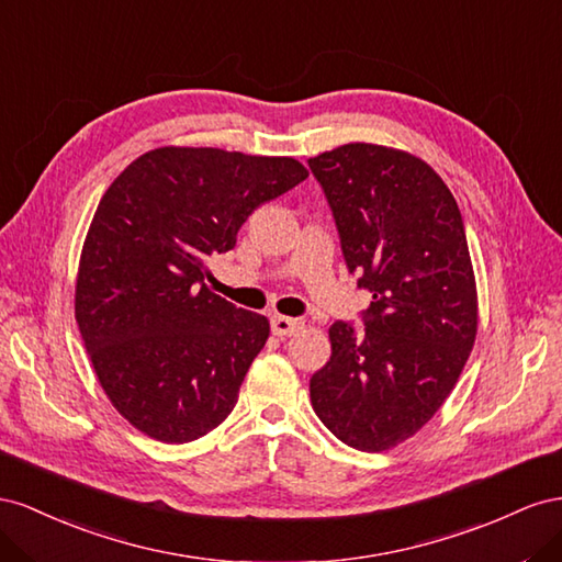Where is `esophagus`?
I'll list each match as a JSON object with an SVG mask.
<instances>
[{"mask_svg": "<svg viewBox=\"0 0 562 562\" xmlns=\"http://www.w3.org/2000/svg\"><path fill=\"white\" fill-rule=\"evenodd\" d=\"M270 329L276 336H280V339H284V336H294L299 329H301V323L294 317H284V315H276L270 319Z\"/></svg>", "mask_w": 562, "mask_h": 562, "instance_id": "34e87169", "label": "esophagus"}]
</instances>
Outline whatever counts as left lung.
<instances>
[{"label": "left lung", "mask_w": 562, "mask_h": 562, "mask_svg": "<svg viewBox=\"0 0 562 562\" xmlns=\"http://www.w3.org/2000/svg\"><path fill=\"white\" fill-rule=\"evenodd\" d=\"M308 167L348 272L372 294L360 336L344 319L329 327L311 403L341 442L383 452L430 422L469 360L477 294L467 231L450 188L409 153L348 143Z\"/></svg>", "instance_id": "obj_1"}]
</instances>
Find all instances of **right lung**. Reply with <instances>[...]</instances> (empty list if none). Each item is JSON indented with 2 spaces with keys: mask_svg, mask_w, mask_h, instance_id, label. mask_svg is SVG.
<instances>
[{
  "mask_svg": "<svg viewBox=\"0 0 562 562\" xmlns=\"http://www.w3.org/2000/svg\"><path fill=\"white\" fill-rule=\"evenodd\" d=\"M308 179L294 157L157 148L99 202L75 286V317L105 395L146 436L181 445L233 412L268 319L204 284L256 206Z\"/></svg>",
  "mask_w": 562,
  "mask_h": 562,
  "instance_id": "obj_1",
  "label": "right lung"
}]
</instances>
